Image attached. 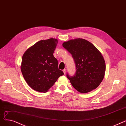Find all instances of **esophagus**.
Wrapping results in <instances>:
<instances>
[{"mask_svg":"<svg viewBox=\"0 0 126 126\" xmlns=\"http://www.w3.org/2000/svg\"><path fill=\"white\" fill-rule=\"evenodd\" d=\"M63 73L65 74V73H66V69H63Z\"/></svg>","mask_w":126,"mask_h":126,"instance_id":"esophagus-1","label":"esophagus"}]
</instances>
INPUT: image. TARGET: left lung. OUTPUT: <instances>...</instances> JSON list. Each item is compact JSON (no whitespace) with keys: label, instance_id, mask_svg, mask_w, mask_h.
I'll return each mask as SVG.
<instances>
[{"label":"left lung","instance_id":"8db88e82","mask_svg":"<svg viewBox=\"0 0 126 126\" xmlns=\"http://www.w3.org/2000/svg\"><path fill=\"white\" fill-rule=\"evenodd\" d=\"M63 46L71 54L75 64L73 76L67 74L73 87L80 93L95 89L102 81L106 64L101 53L92 44L82 38L64 42Z\"/></svg>","mask_w":126,"mask_h":126}]
</instances>
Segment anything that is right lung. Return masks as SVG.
<instances>
[{"instance_id":"1","label":"right lung","mask_w":126,"mask_h":126,"mask_svg":"<svg viewBox=\"0 0 126 126\" xmlns=\"http://www.w3.org/2000/svg\"><path fill=\"white\" fill-rule=\"evenodd\" d=\"M58 40L50 38L37 42L24 53L21 70L28 85L34 90L46 92L63 75L53 55Z\"/></svg>"}]
</instances>
